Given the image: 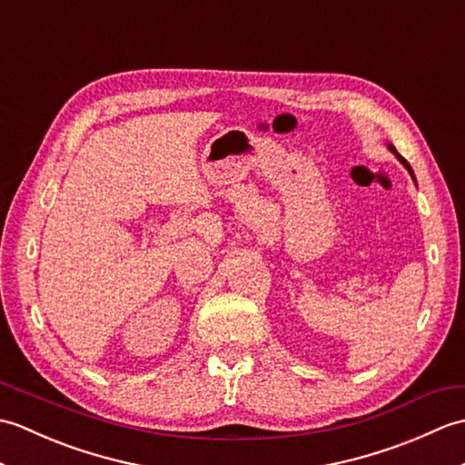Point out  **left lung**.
Masks as SVG:
<instances>
[{"label":"left lung","mask_w":465,"mask_h":465,"mask_svg":"<svg viewBox=\"0 0 465 465\" xmlns=\"http://www.w3.org/2000/svg\"><path fill=\"white\" fill-rule=\"evenodd\" d=\"M388 147H390V150H391L393 153H396V155H398V160H400V162H401L403 165H406V167H408V172H410V173H411V177H413V172H411V167H410V163H408L406 160H403V157H401V155H400V153L396 152V147H393V145H388ZM413 180H416V177H413Z\"/></svg>","instance_id":"obj_1"}]
</instances>
